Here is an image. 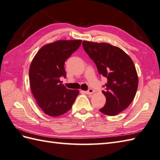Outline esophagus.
<instances>
[{
  "instance_id": "obj_1",
  "label": "esophagus",
  "mask_w": 160,
  "mask_h": 160,
  "mask_svg": "<svg viewBox=\"0 0 160 160\" xmlns=\"http://www.w3.org/2000/svg\"><path fill=\"white\" fill-rule=\"evenodd\" d=\"M94 93V90L92 89H89L88 91H85V93L87 95H92Z\"/></svg>"
}]
</instances>
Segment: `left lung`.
I'll return each instance as SVG.
<instances>
[{
    "label": "left lung",
    "mask_w": 160,
    "mask_h": 160,
    "mask_svg": "<svg viewBox=\"0 0 160 160\" xmlns=\"http://www.w3.org/2000/svg\"><path fill=\"white\" fill-rule=\"evenodd\" d=\"M83 48L96 63L100 75L107 78L103 93L106 104L100 109L105 115H116L133 100L138 87L135 64L127 53L109 43L83 41Z\"/></svg>",
    "instance_id": "8db88e82"
}]
</instances>
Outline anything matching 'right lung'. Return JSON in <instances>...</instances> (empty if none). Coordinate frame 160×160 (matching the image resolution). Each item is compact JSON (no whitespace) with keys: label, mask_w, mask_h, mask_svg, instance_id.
I'll return each instance as SVG.
<instances>
[{"label":"right lung","mask_w":160,"mask_h":160,"mask_svg":"<svg viewBox=\"0 0 160 160\" xmlns=\"http://www.w3.org/2000/svg\"><path fill=\"white\" fill-rule=\"evenodd\" d=\"M82 43L81 40H60L42 46L29 67L30 88L38 107L46 115L58 117L69 111L79 94L67 89L60 78L66 77L64 62Z\"/></svg>","instance_id":"obj_1"}]
</instances>
